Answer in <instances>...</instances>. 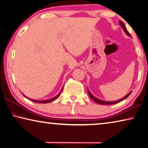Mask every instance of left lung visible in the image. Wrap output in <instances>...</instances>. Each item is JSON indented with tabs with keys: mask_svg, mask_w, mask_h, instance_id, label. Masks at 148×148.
Listing matches in <instances>:
<instances>
[{
	"mask_svg": "<svg viewBox=\"0 0 148 148\" xmlns=\"http://www.w3.org/2000/svg\"><path fill=\"white\" fill-rule=\"evenodd\" d=\"M120 26H122V28H123V31L125 32V33L126 34H127L128 36L131 37V35H130V34L129 33V32H127V29H126V28H125V25H124V23H123L122 22V21H120ZM87 90H88V95H89V96L90 97V98L92 99V100L95 101V102H96V103H99V104H101V105H111V104H114V103H119V102L122 101H123V100H124L125 99L127 98L128 97V96L131 95V93L132 92V91H131L130 92H129L127 95H126L125 96H124V97H123V98H122V99H120V100H116V101H103V100H99V99L95 98V96H94L92 95V94L90 93V92L89 90H88V89H87Z\"/></svg>",
	"mask_w": 148,
	"mask_h": 148,
	"instance_id": "left-lung-1",
	"label": "left lung"
}]
</instances>
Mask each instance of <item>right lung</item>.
Listing matches in <instances>:
<instances>
[{
	"label": "right lung",
	"instance_id": "1",
	"mask_svg": "<svg viewBox=\"0 0 148 148\" xmlns=\"http://www.w3.org/2000/svg\"><path fill=\"white\" fill-rule=\"evenodd\" d=\"M63 88H62V89L61 90L60 93H59L57 96H55V97L52 98L48 99V100H32V99H30V98H28V97H26V96H25V95H24V96H25V97H26V98H28V100H31V101H34V102H36V103H49V102H51V101H53V100H56V99H57L58 98H59V96H60L61 93V91H62V90H63Z\"/></svg>",
	"mask_w": 148,
	"mask_h": 148
}]
</instances>
